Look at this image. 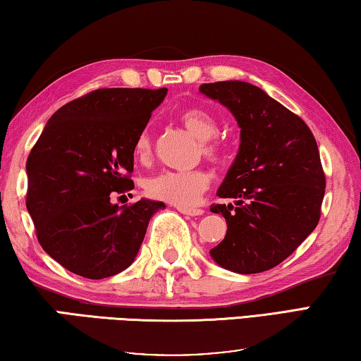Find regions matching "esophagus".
Returning a JSON list of instances; mask_svg holds the SVG:
<instances>
[{
  "label": "esophagus",
  "mask_w": 361,
  "mask_h": 361,
  "mask_svg": "<svg viewBox=\"0 0 361 361\" xmlns=\"http://www.w3.org/2000/svg\"><path fill=\"white\" fill-rule=\"evenodd\" d=\"M176 210L180 212L183 215H190V216H199L204 214L202 209H186V207H176Z\"/></svg>",
  "instance_id": "esophagus-1"
}]
</instances>
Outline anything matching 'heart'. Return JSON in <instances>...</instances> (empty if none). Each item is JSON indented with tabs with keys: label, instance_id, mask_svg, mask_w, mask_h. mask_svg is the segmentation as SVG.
<instances>
[{
	"label": "heart",
	"instance_id": "b5f03b06",
	"mask_svg": "<svg viewBox=\"0 0 361 361\" xmlns=\"http://www.w3.org/2000/svg\"><path fill=\"white\" fill-rule=\"evenodd\" d=\"M180 122L190 133L201 141V152L210 160H220L223 156V146L220 141L214 140L219 135V122L210 112L201 107H188L180 114ZM135 157L145 162L151 157L152 136L149 128L142 130L133 146ZM210 178L204 170L173 171L164 170L151 176L145 183L146 192L151 197L175 204L178 207H191L197 204L201 194L209 188Z\"/></svg>",
	"mask_w": 361,
	"mask_h": 361
}]
</instances>
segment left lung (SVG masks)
Returning a JSON list of instances; mask_svg holds the SVG:
<instances>
[{"instance_id":"obj_1","label":"left lung","mask_w":361,"mask_h":361,"mask_svg":"<svg viewBox=\"0 0 361 361\" xmlns=\"http://www.w3.org/2000/svg\"><path fill=\"white\" fill-rule=\"evenodd\" d=\"M199 91L225 106L241 128L236 159L216 191L234 205L210 207L228 226L210 257L234 273L267 271L318 225L326 180L317 141L304 120L255 85L226 80Z\"/></svg>"}]
</instances>
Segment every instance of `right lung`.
Listing matches in <instances>:
<instances>
[{"instance_id":"right-lung-1","label":"right lung","mask_w":361,"mask_h":361,"mask_svg":"<svg viewBox=\"0 0 361 361\" xmlns=\"http://www.w3.org/2000/svg\"><path fill=\"white\" fill-rule=\"evenodd\" d=\"M167 90L104 88L51 116L27 159V210L44 252L88 279L135 262L151 216L164 202L111 199L133 190V146Z\"/></svg>"}]
</instances>
